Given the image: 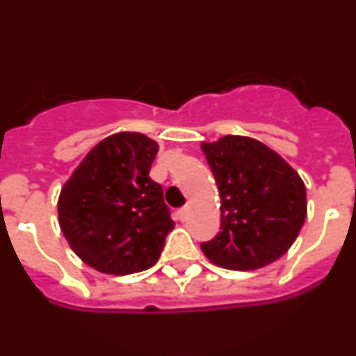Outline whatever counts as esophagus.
<instances>
[{"mask_svg":"<svg viewBox=\"0 0 356 356\" xmlns=\"http://www.w3.org/2000/svg\"><path fill=\"white\" fill-rule=\"evenodd\" d=\"M187 217H188V207H184V209L178 210V219H180V221H187Z\"/></svg>","mask_w":356,"mask_h":356,"instance_id":"esophagus-1","label":"esophagus"}]
</instances>
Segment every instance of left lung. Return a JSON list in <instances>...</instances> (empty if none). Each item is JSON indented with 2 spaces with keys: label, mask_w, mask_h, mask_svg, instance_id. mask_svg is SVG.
Instances as JSON below:
<instances>
[{
  "label": "left lung",
  "mask_w": 356,
  "mask_h": 356,
  "mask_svg": "<svg viewBox=\"0 0 356 356\" xmlns=\"http://www.w3.org/2000/svg\"><path fill=\"white\" fill-rule=\"evenodd\" d=\"M221 196V232L201 244L207 259L234 271L260 269L289 251L307 217V191L282 156L251 137L201 143Z\"/></svg>",
  "instance_id": "obj_1"
}]
</instances>
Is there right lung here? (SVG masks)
<instances>
[{"label": "right lung", "instance_id": "obj_1", "mask_svg": "<svg viewBox=\"0 0 356 356\" xmlns=\"http://www.w3.org/2000/svg\"><path fill=\"white\" fill-rule=\"evenodd\" d=\"M156 151L146 135L119 131L97 143L62 187V234L96 271L134 275L159 260L175 221L162 185L149 178Z\"/></svg>", "mask_w": 356, "mask_h": 356}]
</instances>
